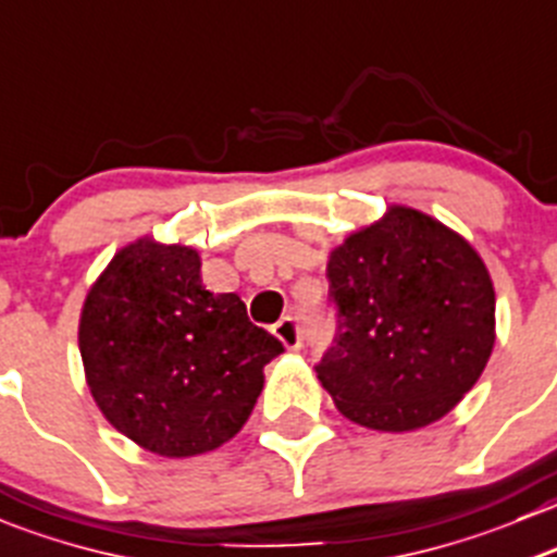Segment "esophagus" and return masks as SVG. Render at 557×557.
Returning a JSON list of instances; mask_svg holds the SVG:
<instances>
[{
    "instance_id": "34e87169",
    "label": "esophagus",
    "mask_w": 557,
    "mask_h": 557,
    "mask_svg": "<svg viewBox=\"0 0 557 557\" xmlns=\"http://www.w3.org/2000/svg\"><path fill=\"white\" fill-rule=\"evenodd\" d=\"M274 334L283 339L285 348L290 350H299L301 348V323L296 315H285L274 323Z\"/></svg>"
}]
</instances>
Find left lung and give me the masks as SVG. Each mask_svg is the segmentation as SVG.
I'll use <instances>...</instances> for the list:
<instances>
[{
  "label": "left lung",
  "mask_w": 557,
  "mask_h": 557,
  "mask_svg": "<svg viewBox=\"0 0 557 557\" xmlns=\"http://www.w3.org/2000/svg\"><path fill=\"white\" fill-rule=\"evenodd\" d=\"M337 332L318 381L350 422L386 433L449 413L495 343V290L471 245L438 220L392 207L326 267Z\"/></svg>",
  "instance_id": "1"
}]
</instances>
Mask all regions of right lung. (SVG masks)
Wrapping results in <instances>:
<instances>
[{"instance_id": "right-lung-1", "label": "right lung", "mask_w": 557, "mask_h": 557, "mask_svg": "<svg viewBox=\"0 0 557 557\" xmlns=\"http://www.w3.org/2000/svg\"><path fill=\"white\" fill-rule=\"evenodd\" d=\"M91 397L144 449L193 457L234 438L283 343L236 294L201 283L193 247L141 239L113 256L78 329Z\"/></svg>"}]
</instances>
